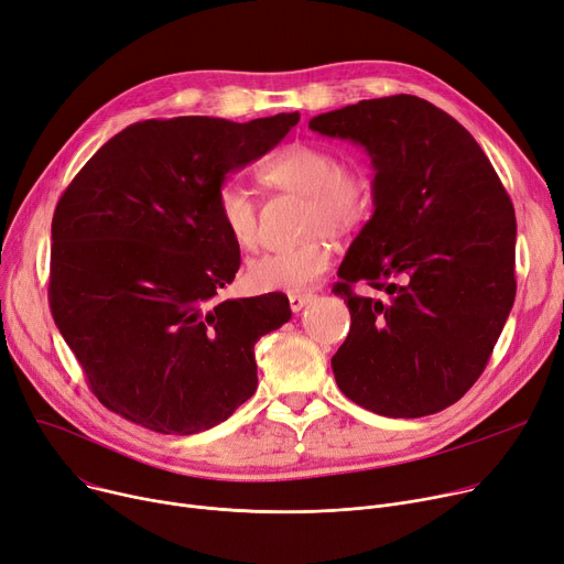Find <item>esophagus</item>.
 Here are the masks:
<instances>
[{
	"instance_id": "esophagus-1",
	"label": "esophagus",
	"mask_w": 564,
	"mask_h": 564,
	"mask_svg": "<svg viewBox=\"0 0 564 564\" xmlns=\"http://www.w3.org/2000/svg\"><path fill=\"white\" fill-rule=\"evenodd\" d=\"M312 301V293H291L289 295V307L293 314L301 312Z\"/></svg>"
}]
</instances>
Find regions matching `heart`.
Segmentation results:
<instances>
[{"instance_id":"1","label":"heart","mask_w":564,"mask_h":564,"mask_svg":"<svg viewBox=\"0 0 564 564\" xmlns=\"http://www.w3.org/2000/svg\"><path fill=\"white\" fill-rule=\"evenodd\" d=\"M259 180L280 191L307 197L305 227L310 239L280 250L261 252L246 267V280L254 291H303L312 286L329 263V235H348L371 212V182L359 171L341 165L337 152L314 143H293L280 150ZM216 214L229 239L252 248L259 239V214L248 188L227 182L216 193Z\"/></svg>"}]
</instances>
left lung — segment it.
Returning a JSON list of instances; mask_svg holds the SVG:
<instances>
[{
	"label": "left lung",
	"mask_w": 564,
	"mask_h": 564,
	"mask_svg": "<svg viewBox=\"0 0 564 564\" xmlns=\"http://www.w3.org/2000/svg\"><path fill=\"white\" fill-rule=\"evenodd\" d=\"M310 129L361 145L376 173L333 289L350 310L335 380L382 416L442 412L480 378L514 303L510 197L469 131L421 97L361 99ZM355 281L383 295L357 296Z\"/></svg>",
	"instance_id": "obj_1"
}]
</instances>
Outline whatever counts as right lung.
I'll use <instances>...</instances> for the list:
<instances>
[{"instance_id":"1","label":"right lung","mask_w":564,"mask_h":564,"mask_svg":"<svg viewBox=\"0 0 564 564\" xmlns=\"http://www.w3.org/2000/svg\"><path fill=\"white\" fill-rule=\"evenodd\" d=\"M297 120L295 111L129 124L61 195L50 307L111 412L161 435H195L254 393V344L291 307L282 293L218 301L241 254L218 220L216 193Z\"/></svg>"}]
</instances>
